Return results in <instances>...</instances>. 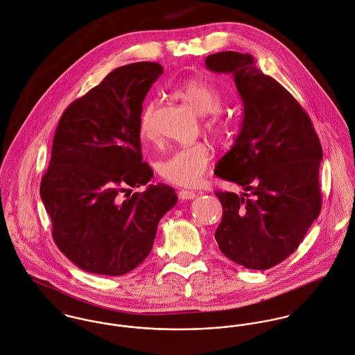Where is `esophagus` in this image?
Wrapping results in <instances>:
<instances>
[{"mask_svg": "<svg viewBox=\"0 0 355 355\" xmlns=\"http://www.w3.org/2000/svg\"><path fill=\"white\" fill-rule=\"evenodd\" d=\"M178 196H180V198H182V200H192V198H195V197H196V192L182 189V191H180V192H178Z\"/></svg>", "mask_w": 355, "mask_h": 355, "instance_id": "esophagus-1", "label": "esophagus"}]
</instances>
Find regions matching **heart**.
I'll return each mask as SVG.
<instances>
[{
  "label": "heart",
  "mask_w": 355,
  "mask_h": 355,
  "mask_svg": "<svg viewBox=\"0 0 355 355\" xmlns=\"http://www.w3.org/2000/svg\"><path fill=\"white\" fill-rule=\"evenodd\" d=\"M181 96L196 110L198 114L207 116L205 128L216 137H227L232 133L233 122L219 113L225 98L220 89L202 79L187 80L180 87ZM154 113L155 103H148L140 116V135L144 140L154 137ZM211 160V148L205 143H196L175 150L159 163L160 177L178 187H195L207 171Z\"/></svg>",
  "instance_id": "heart-1"
}]
</instances>
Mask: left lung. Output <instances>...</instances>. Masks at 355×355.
I'll use <instances>...</instances> for the list:
<instances>
[{
  "mask_svg": "<svg viewBox=\"0 0 355 355\" xmlns=\"http://www.w3.org/2000/svg\"><path fill=\"white\" fill-rule=\"evenodd\" d=\"M205 65L233 76L243 105L239 135L215 170L243 193L215 192L223 207L215 239L236 264L268 270L295 252L320 214L321 144L306 112L250 54L220 51Z\"/></svg>",
  "mask_w": 355,
  "mask_h": 355,
  "instance_id": "1",
  "label": "left lung"
}]
</instances>
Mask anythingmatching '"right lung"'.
Segmentation results:
<instances>
[{
    "mask_svg": "<svg viewBox=\"0 0 355 355\" xmlns=\"http://www.w3.org/2000/svg\"><path fill=\"white\" fill-rule=\"evenodd\" d=\"M162 72L158 62L117 68L58 122L40 197L55 245L83 271L119 276L135 270L177 202L164 184L130 195L154 177L143 162L139 125L143 101Z\"/></svg>",
    "mask_w": 355,
    "mask_h": 355,
    "instance_id": "add662e5",
    "label": "right lung"
}]
</instances>
